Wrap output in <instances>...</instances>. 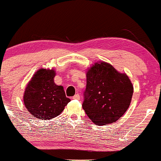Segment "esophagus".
Instances as JSON below:
<instances>
[{
	"mask_svg": "<svg viewBox=\"0 0 161 161\" xmlns=\"http://www.w3.org/2000/svg\"><path fill=\"white\" fill-rule=\"evenodd\" d=\"M73 99H80V96H79V93H76L74 97H73Z\"/></svg>",
	"mask_w": 161,
	"mask_h": 161,
	"instance_id": "obj_1",
	"label": "esophagus"
}]
</instances>
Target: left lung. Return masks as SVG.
<instances>
[{
    "label": "left lung",
    "mask_w": 161,
    "mask_h": 161,
    "mask_svg": "<svg viewBox=\"0 0 161 161\" xmlns=\"http://www.w3.org/2000/svg\"><path fill=\"white\" fill-rule=\"evenodd\" d=\"M86 76L82 108L87 117L99 125L118 120L129 108L134 92L127 75L99 62L87 70Z\"/></svg>",
    "instance_id": "left-lung-1"
}]
</instances>
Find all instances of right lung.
Segmentation results:
<instances>
[{
    "label": "right lung",
    "instance_id": "1",
    "mask_svg": "<svg viewBox=\"0 0 161 161\" xmlns=\"http://www.w3.org/2000/svg\"><path fill=\"white\" fill-rule=\"evenodd\" d=\"M55 76L53 69L41 68L26 85L24 103L34 117L51 119L59 115L70 101L62 85L55 84Z\"/></svg>",
    "mask_w": 161,
    "mask_h": 161
}]
</instances>
